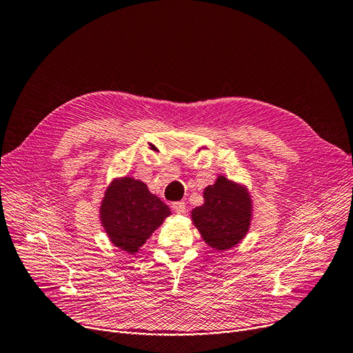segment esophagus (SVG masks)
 <instances>
[{
  "instance_id": "34e87169",
  "label": "esophagus",
  "mask_w": 353,
  "mask_h": 353,
  "mask_svg": "<svg viewBox=\"0 0 353 353\" xmlns=\"http://www.w3.org/2000/svg\"><path fill=\"white\" fill-rule=\"evenodd\" d=\"M172 210L176 214H183V212H185V210H187V205H185V203H183V201H178V203L172 204Z\"/></svg>"
}]
</instances>
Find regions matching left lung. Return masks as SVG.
Returning <instances> with one entry per match:
<instances>
[{"instance_id": "1", "label": "left lung", "mask_w": 353, "mask_h": 353, "mask_svg": "<svg viewBox=\"0 0 353 353\" xmlns=\"http://www.w3.org/2000/svg\"><path fill=\"white\" fill-rule=\"evenodd\" d=\"M253 203L245 187L220 175L204 190V204L191 212L201 237L218 251L237 245L250 228Z\"/></svg>"}]
</instances>
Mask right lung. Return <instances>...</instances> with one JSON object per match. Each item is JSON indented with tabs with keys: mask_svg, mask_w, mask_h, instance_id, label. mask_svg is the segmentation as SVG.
I'll return each instance as SVG.
<instances>
[{
	"mask_svg": "<svg viewBox=\"0 0 353 353\" xmlns=\"http://www.w3.org/2000/svg\"><path fill=\"white\" fill-rule=\"evenodd\" d=\"M100 221L113 245L135 254L171 210L139 179L117 178L100 204Z\"/></svg>",
	"mask_w": 353,
	"mask_h": 353,
	"instance_id": "right-lung-1",
	"label": "right lung"
}]
</instances>
